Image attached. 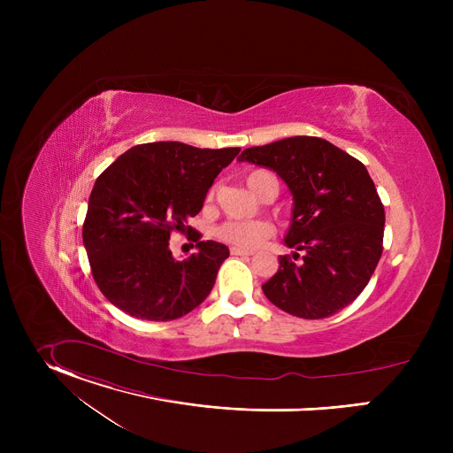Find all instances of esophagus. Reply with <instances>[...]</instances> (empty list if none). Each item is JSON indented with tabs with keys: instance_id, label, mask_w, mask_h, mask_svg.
<instances>
[{
	"instance_id": "1",
	"label": "esophagus",
	"mask_w": 453,
	"mask_h": 453,
	"mask_svg": "<svg viewBox=\"0 0 453 453\" xmlns=\"http://www.w3.org/2000/svg\"><path fill=\"white\" fill-rule=\"evenodd\" d=\"M231 254L233 256H252L254 252L247 250V249H240V247H231Z\"/></svg>"
}]
</instances>
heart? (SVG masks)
I'll list each match as a JSON object with an SVG mask.
<instances>
[{"mask_svg":"<svg viewBox=\"0 0 453 453\" xmlns=\"http://www.w3.org/2000/svg\"><path fill=\"white\" fill-rule=\"evenodd\" d=\"M273 173L265 170H254L247 175L249 188L257 193L265 177ZM274 234V226L265 220H229L217 227V238L240 249H256Z\"/></svg>","mask_w":453,"mask_h":453,"instance_id":"b5f03b06","label":"heart"}]
</instances>
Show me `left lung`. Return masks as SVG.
Segmentation results:
<instances>
[{
    "label": "left lung",
    "instance_id": "8db88e82",
    "mask_svg": "<svg viewBox=\"0 0 453 453\" xmlns=\"http://www.w3.org/2000/svg\"><path fill=\"white\" fill-rule=\"evenodd\" d=\"M240 161L274 170L294 196L285 243L301 254L280 256L278 273L262 287L267 299L301 319L332 317L351 304L383 250L385 211L367 168L313 136L245 149Z\"/></svg>",
    "mask_w": 453,
    "mask_h": 453
}]
</instances>
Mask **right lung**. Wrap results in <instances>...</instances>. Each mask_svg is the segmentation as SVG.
<instances>
[{
	"label": "right lung",
	"instance_id": "add662e5",
	"mask_svg": "<svg viewBox=\"0 0 453 453\" xmlns=\"http://www.w3.org/2000/svg\"><path fill=\"white\" fill-rule=\"evenodd\" d=\"M238 152L143 143L98 175L82 240L93 280L114 306L145 320H173L210 296L229 249L196 231L199 250L177 262L168 240L191 231L186 220L203 210L215 177Z\"/></svg>",
	"mask_w": 453,
	"mask_h": 453
}]
</instances>
